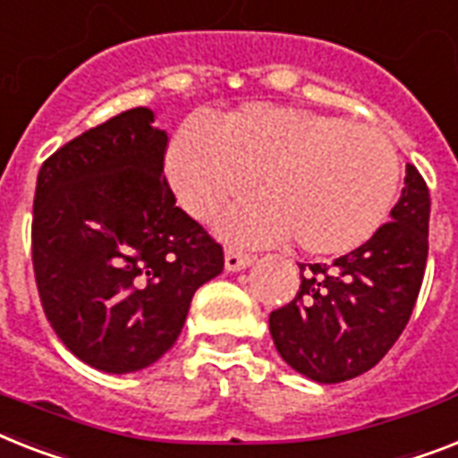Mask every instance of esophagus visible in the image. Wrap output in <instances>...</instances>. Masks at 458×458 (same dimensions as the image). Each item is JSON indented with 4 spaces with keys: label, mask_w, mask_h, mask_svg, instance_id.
Listing matches in <instances>:
<instances>
[{
    "label": "esophagus",
    "mask_w": 458,
    "mask_h": 458,
    "mask_svg": "<svg viewBox=\"0 0 458 458\" xmlns=\"http://www.w3.org/2000/svg\"><path fill=\"white\" fill-rule=\"evenodd\" d=\"M254 261V256L242 254L237 249H228V251H225V270H228V273H240V270L249 267Z\"/></svg>",
    "instance_id": "obj_1"
}]
</instances>
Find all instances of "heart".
I'll list each match as a JSON object with an SVG mask.
<instances>
[{
  "label": "heart",
  "mask_w": 458,
  "mask_h": 458,
  "mask_svg": "<svg viewBox=\"0 0 458 458\" xmlns=\"http://www.w3.org/2000/svg\"><path fill=\"white\" fill-rule=\"evenodd\" d=\"M166 176L191 216L221 221L235 244H293L315 256L355 251L377 235L400 188V155L378 129L287 106H244L216 126L188 122L166 148Z\"/></svg>",
  "instance_id": "b5f03b06"
}]
</instances>
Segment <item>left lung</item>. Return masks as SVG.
I'll list each match as a JSON object with an SVG mask.
<instances>
[{"label":"left lung","mask_w":458,"mask_h":458,"mask_svg":"<svg viewBox=\"0 0 458 458\" xmlns=\"http://www.w3.org/2000/svg\"><path fill=\"white\" fill-rule=\"evenodd\" d=\"M430 195L407 165L397 204L369 242L332 266L299 263L301 289L270 313L282 360L318 384L369 371L410 322L428 259Z\"/></svg>","instance_id":"8db88e82"}]
</instances>
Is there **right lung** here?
<instances>
[{
    "label": "right lung",
    "mask_w": 458,
    "mask_h": 458,
    "mask_svg": "<svg viewBox=\"0 0 458 458\" xmlns=\"http://www.w3.org/2000/svg\"><path fill=\"white\" fill-rule=\"evenodd\" d=\"M131 107L39 169L32 263L44 313L72 355L107 374L157 362L191 301L223 270L221 244L171 192L165 129Z\"/></svg>",
    "instance_id": "add662e5"
}]
</instances>
